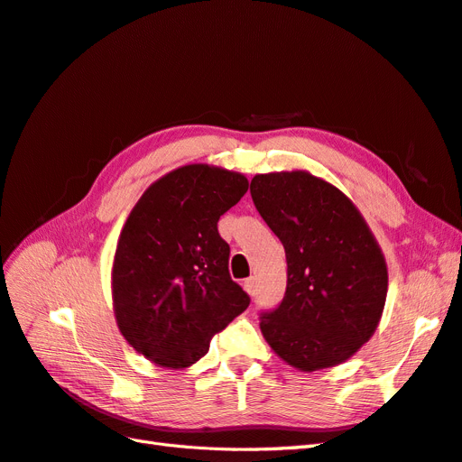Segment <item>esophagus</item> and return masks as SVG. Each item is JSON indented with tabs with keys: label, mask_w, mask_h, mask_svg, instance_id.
<instances>
[{
	"label": "esophagus",
	"mask_w": 462,
	"mask_h": 462,
	"mask_svg": "<svg viewBox=\"0 0 462 462\" xmlns=\"http://www.w3.org/2000/svg\"><path fill=\"white\" fill-rule=\"evenodd\" d=\"M245 289H246V292H248L250 297H254L256 292H258V279L254 275L245 279Z\"/></svg>",
	"instance_id": "34e87169"
}]
</instances>
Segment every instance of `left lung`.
Returning a JSON list of instances; mask_svg holds the SVG:
<instances>
[{
	"mask_svg": "<svg viewBox=\"0 0 462 462\" xmlns=\"http://www.w3.org/2000/svg\"><path fill=\"white\" fill-rule=\"evenodd\" d=\"M250 194L287 256L285 297L260 318L263 339L300 372L341 365L380 324V245L353 200L309 171L254 175Z\"/></svg>",
	"mask_w": 462,
	"mask_h": 462,
	"instance_id": "obj_1",
	"label": "left lung"
}]
</instances>
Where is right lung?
Here are the masks:
<instances>
[{"label":"right lung","mask_w":462,"mask_h":462,"mask_svg":"<svg viewBox=\"0 0 462 462\" xmlns=\"http://www.w3.org/2000/svg\"><path fill=\"white\" fill-rule=\"evenodd\" d=\"M246 190L243 173L183 165L152 183L125 221L111 268L114 312L123 337L153 365H194L250 304L217 233Z\"/></svg>","instance_id":"right-lung-1"}]
</instances>
